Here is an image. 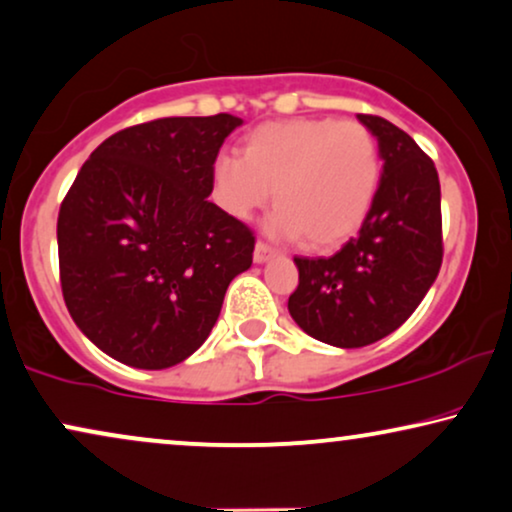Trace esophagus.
I'll use <instances>...</instances> for the list:
<instances>
[{
	"label": "esophagus",
	"mask_w": 512,
	"mask_h": 512,
	"mask_svg": "<svg viewBox=\"0 0 512 512\" xmlns=\"http://www.w3.org/2000/svg\"><path fill=\"white\" fill-rule=\"evenodd\" d=\"M270 256H275V249H272L268 242L258 240V242H256V249H254V261H256V263H263V261H268Z\"/></svg>",
	"instance_id": "34e87169"
}]
</instances>
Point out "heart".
Returning a JSON list of instances; mask_svg holds the SVG:
<instances>
[{
	"instance_id": "b5f03b06",
	"label": "heart",
	"mask_w": 512,
	"mask_h": 512,
	"mask_svg": "<svg viewBox=\"0 0 512 512\" xmlns=\"http://www.w3.org/2000/svg\"><path fill=\"white\" fill-rule=\"evenodd\" d=\"M242 157L221 155L211 169L216 202L247 221L268 202L277 211L268 228L284 240L334 249L362 228L378 183L381 150L360 122L287 119L256 126Z\"/></svg>"
}]
</instances>
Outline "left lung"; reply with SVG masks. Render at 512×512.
Masks as SVG:
<instances>
[{
  "instance_id": "1",
  "label": "left lung",
  "mask_w": 512,
  "mask_h": 512,
  "mask_svg": "<svg viewBox=\"0 0 512 512\" xmlns=\"http://www.w3.org/2000/svg\"><path fill=\"white\" fill-rule=\"evenodd\" d=\"M360 122L383 157L374 204L334 256H294L298 287L289 296L298 327L336 348H362L402 327L444 254L435 162L388 119L360 115Z\"/></svg>"
}]
</instances>
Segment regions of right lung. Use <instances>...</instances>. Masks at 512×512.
Returning <instances> with one entry per match:
<instances>
[{"label":"right lung","instance_id":"1","mask_svg":"<svg viewBox=\"0 0 512 512\" xmlns=\"http://www.w3.org/2000/svg\"><path fill=\"white\" fill-rule=\"evenodd\" d=\"M242 119L159 117L98 145L58 211L72 320L105 355L167 369L207 341L254 230L209 202L211 169Z\"/></svg>","mask_w":512,"mask_h":512}]
</instances>
